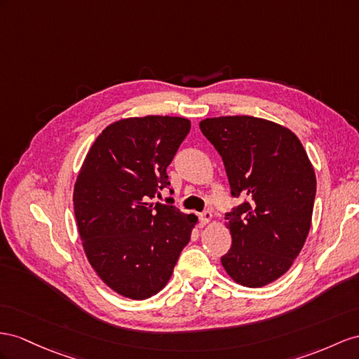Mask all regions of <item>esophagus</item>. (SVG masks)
<instances>
[{
	"mask_svg": "<svg viewBox=\"0 0 359 359\" xmlns=\"http://www.w3.org/2000/svg\"><path fill=\"white\" fill-rule=\"evenodd\" d=\"M210 219H212V212H210V210H205V212L200 214V223L203 226L208 224Z\"/></svg>",
	"mask_w": 359,
	"mask_h": 359,
	"instance_id": "1",
	"label": "esophagus"
}]
</instances>
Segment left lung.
Returning <instances> with one entry per match:
<instances>
[{"instance_id": "obj_1", "label": "left lung", "mask_w": 359, "mask_h": 359, "mask_svg": "<svg viewBox=\"0 0 359 359\" xmlns=\"http://www.w3.org/2000/svg\"><path fill=\"white\" fill-rule=\"evenodd\" d=\"M200 130L223 158L231 194L232 247L222 264L240 285L259 288L287 273L309 233L316 172L290 128L255 116H218Z\"/></svg>"}]
</instances>
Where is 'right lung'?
<instances>
[{
  "instance_id": "1",
  "label": "right lung",
  "mask_w": 359,
  "mask_h": 359,
  "mask_svg": "<svg viewBox=\"0 0 359 359\" xmlns=\"http://www.w3.org/2000/svg\"><path fill=\"white\" fill-rule=\"evenodd\" d=\"M180 116L124 118L89 149L74 185V214L92 269L133 300L168 283L197 223L177 208L150 201L170 187L167 167L189 133Z\"/></svg>"
}]
</instances>
